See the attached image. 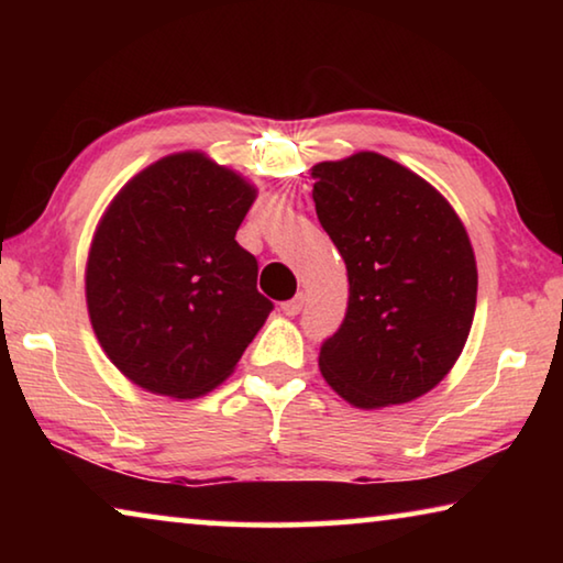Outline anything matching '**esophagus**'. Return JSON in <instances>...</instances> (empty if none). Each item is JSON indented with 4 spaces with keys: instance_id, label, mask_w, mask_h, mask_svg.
Here are the masks:
<instances>
[{
    "instance_id": "esophagus-1",
    "label": "esophagus",
    "mask_w": 563,
    "mask_h": 563,
    "mask_svg": "<svg viewBox=\"0 0 563 563\" xmlns=\"http://www.w3.org/2000/svg\"><path fill=\"white\" fill-rule=\"evenodd\" d=\"M302 305H305V295L302 292H298V295H295V298L292 300H285L283 305H280V308H283V312H285V316H298V312L302 310Z\"/></svg>"
}]
</instances>
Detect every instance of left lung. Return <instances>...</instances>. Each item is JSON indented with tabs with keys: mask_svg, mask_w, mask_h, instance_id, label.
Instances as JSON below:
<instances>
[{
	"mask_svg": "<svg viewBox=\"0 0 563 563\" xmlns=\"http://www.w3.org/2000/svg\"><path fill=\"white\" fill-rule=\"evenodd\" d=\"M320 225L345 261L350 298L320 373L350 405L375 409L430 393L470 335L472 243L452 206L379 154L312 168Z\"/></svg>",
	"mask_w": 563,
	"mask_h": 563,
	"instance_id": "left-lung-1",
	"label": "left lung"
}]
</instances>
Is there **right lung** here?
<instances>
[{"instance_id":"obj_1","label":"right lung","mask_w":563,"mask_h":563,"mask_svg":"<svg viewBox=\"0 0 563 563\" xmlns=\"http://www.w3.org/2000/svg\"><path fill=\"white\" fill-rule=\"evenodd\" d=\"M255 190L201 154L129 180L93 235L89 316L103 352L148 393L188 399L233 373L273 302L238 245Z\"/></svg>"}]
</instances>
